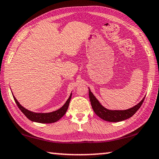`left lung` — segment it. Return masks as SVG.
Returning <instances> with one entry per match:
<instances>
[{
    "mask_svg": "<svg viewBox=\"0 0 159 159\" xmlns=\"http://www.w3.org/2000/svg\"><path fill=\"white\" fill-rule=\"evenodd\" d=\"M88 89H89V98L91 106L93 107L94 112L102 119L109 122H119L132 117L140 108L145 98H144L137 105L130 109L126 110H110L102 106L100 102L98 101V99L91 92L89 88Z\"/></svg>",
    "mask_w": 159,
    "mask_h": 159,
    "instance_id": "left-lung-1",
    "label": "left lung"
}]
</instances>
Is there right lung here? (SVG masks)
Masks as SVG:
<instances>
[{
  "instance_id": "add662e5",
  "label": "right lung",
  "mask_w": 159,
  "mask_h": 159,
  "mask_svg": "<svg viewBox=\"0 0 159 159\" xmlns=\"http://www.w3.org/2000/svg\"><path fill=\"white\" fill-rule=\"evenodd\" d=\"M12 94L16 104H17L19 109L21 110V111L22 112L29 120H31V121L40 123H52L57 121L58 120H60L66 112L72 95V93H71L69 98L67 99L65 103H64V105L61 107V108L56 110V111L49 113H37L29 111V110L26 109L25 107L21 106L20 104V102L17 101V99L15 98V97L13 95L12 93Z\"/></svg>"
}]
</instances>
